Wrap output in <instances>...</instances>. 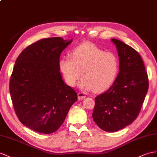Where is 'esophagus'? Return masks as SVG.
<instances>
[{
    "mask_svg": "<svg viewBox=\"0 0 157 157\" xmlns=\"http://www.w3.org/2000/svg\"><path fill=\"white\" fill-rule=\"evenodd\" d=\"M78 97L79 99L82 100L83 99H85L86 96V94L83 93V92H79V93L78 94Z\"/></svg>",
    "mask_w": 157,
    "mask_h": 157,
    "instance_id": "34e87169",
    "label": "esophagus"
}]
</instances>
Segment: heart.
<instances>
[{
    "mask_svg": "<svg viewBox=\"0 0 157 157\" xmlns=\"http://www.w3.org/2000/svg\"><path fill=\"white\" fill-rule=\"evenodd\" d=\"M59 70L70 86L74 87L83 76L79 87L84 91H105L117 77L119 59L112 52H104L94 44L86 42L71 51L70 58L63 57L59 61Z\"/></svg>",
    "mask_w": 157,
    "mask_h": 157,
    "instance_id": "b5f03b06",
    "label": "heart"
}]
</instances>
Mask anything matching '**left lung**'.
I'll use <instances>...</instances> for the list:
<instances>
[{
  "label": "left lung",
  "mask_w": 157,
  "mask_h": 157,
  "mask_svg": "<svg viewBox=\"0 0 157 157\" xmlns=\"http://www.w3.org/2000/svg\"><path fill=\"white\" fill-rule=\"evenodd\" d=\"M119 58V72L113 85L95 98L92 117L102 130L115 132L129 125L137 117L148 88L143 59L133 48L111 39Z\"/></svg>",
  "instance_id": "obj_1"
}]
</instances>
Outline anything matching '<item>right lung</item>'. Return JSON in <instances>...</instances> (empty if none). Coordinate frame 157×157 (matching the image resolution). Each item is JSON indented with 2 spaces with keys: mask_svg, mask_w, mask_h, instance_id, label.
Segmentation results:
<instances>
[{
  "mask_svg": "<svg viewBox=\"0 0 157 157\" xmlns=\"http://www.w3.org/2000/svg\"><path fill=\"white\" fill-rule=\"evenodd\" d=\"M71 42L61 37L42 39L26 48L16 60L10 79L11 99L20 121L34 131H57L78 100L59 67L60 55Z\"/></svg>",
  "mask_w": 157,
  "mask_h": 157,
  "instance_id": "right-lung-1",
  "label": "right lung"
}]
</instances>
